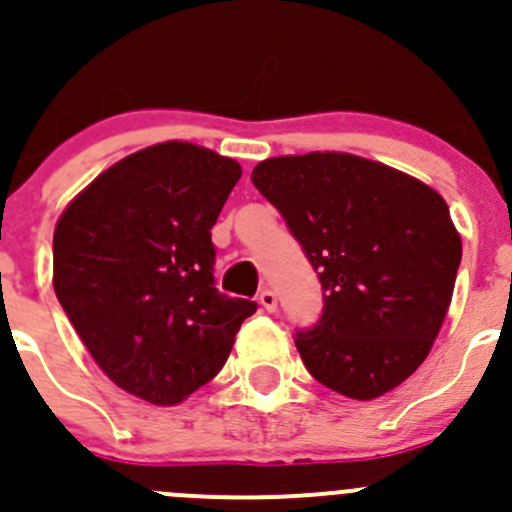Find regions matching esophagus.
<instances>
[{
  "mask_svg": "<svg viewBox=\"0 0 512 512\" xmlns=\"http://www.w3.org/2000/svg\"><path fill=\"white\" fill-rule=\"evenodd\" d=\"M258 303H261V306L266 308L268 313H273V311H276V308H278V298H276V293L268 291V288H266V291H261V296H258Z\"/></svg>",
  "mask_w": 512,
  "mask_h": 512,
  "instance_id": "1",
  "label": "esophagus"
}]
</instances>
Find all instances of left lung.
Masks as SVG:
<instances>
[{"mask_svg":"<svg viewBox=\"0 0 512 512\" xmlns=\"http://www.w3.org/2000/svg\"><path fill=\"white\" fill-rule=\"evenodd\" d=\"M251 181L321 278V321L296 333L308 373L353 401L401 386L433 348L463 256L443 196L343 151L273 156Z\"/></svg>","mask_w":512,"mask_h":512,"instance_id":"obj_1","label":"left lung"}]
</instances>
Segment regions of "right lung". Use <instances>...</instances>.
<instances>
[{"mask_svg": "<svg viewBox=\"0 0 512 512\" xmlns=\"http://www.w3.org/2000/svg\"><path fill=\"white\" fill-rule=\"evenodd\" d=\"M239 179V161L164 141L101 171L59 216V303L96 366L141 401L176 406L206 386L256 311L211 273V229Z\"/></svg>", "mask_w": 512, "mask_h": 512, "instance_id": "1", "label": "right lung"}]
</instances>
